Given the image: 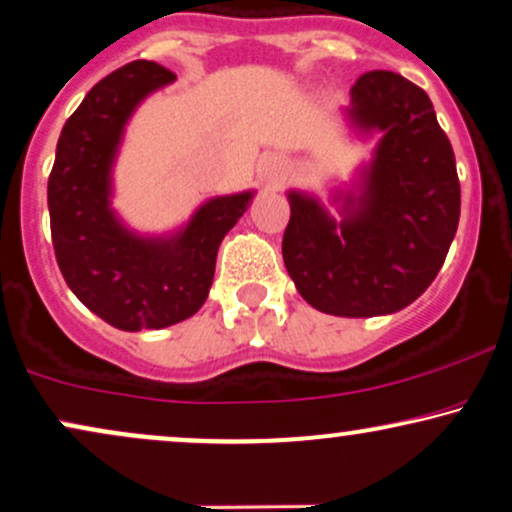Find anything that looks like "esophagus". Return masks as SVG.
I'll list each match as a JSON object with an SVG mask.
<instances>
[{"mask_svg":"<svg viewBox=\"0 0 512 512\" xmlns=\"http://www.w3.org/2000/svg\"><path fill=\"white\" fill-rule=\"evenodd\" d=\"M260 179L267 186H278V184H281V179H283V163H281V158H274V155H271V158H264L262 165H260Z\"/></svg>","mask_w":512,"mask_h":512,"instance_id":"1","label":"esophagus"}]
</instances>
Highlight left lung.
Wrapping results in <instances>:
<instances>
[{"instance_id":"1","label":"left lung","mask_w":512,"mask_h":512,"mask_svg":"<svg viewBox=\"0 0 512 512\" xmlns=\"http://www.w3.org/2000/svg\"><path fill=\"white\" fill-rule=\"evenodd\" d=\"M347 115L361 132H383L359 196H335L342 200L335 222L319 200L290 191L283 262L314 309L361 319L399 312L435 281L458 229L461 184L418 84L390 70L364 73Z\"/></svg>"}]
</instances>
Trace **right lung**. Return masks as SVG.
I'll return each instance as SVG.
<instances>
[{
    "label": "right lung",
    "mask_w": 512,
    "mask_h": 512,
    "mask_svg": "<svg viewBox=\"0 0 512 512\" xmlns=\"http://www.w3.org/2000/svg\"><path fill=\"white\" fill-rule=\"evenodd\" d=\"M177 75L132 61L96 82L63 125L47 200L56 262L84 307L120 331L167 328L208 300L217 250L252 191L212 198L184 229L144 238L111 210V167L129 115Z\"/></svg>",
    "instance_id": "add662e5"
}]
</instances>
